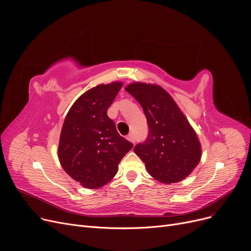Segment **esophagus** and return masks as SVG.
Instances as JSON below:
<instances>
[{
  "label": "esophagus",
  "mask_w": 251,
  "mask_h": 251,
  "mask_svg": "<svg viewBox=\"0 0 251 251\" xmlns=\"http://www.w3.org/2000/svg\"><path fill=\"white\" fill-rule=\"evenodd\" d=\"M126 139H127L128 141H131L132 143H135V137H134V135H133V134L127 135V136H126Z\"/></svg>",
  "instance_id": "obj_1"
}]
</instances>
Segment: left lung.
<instances>
[{"instance_id": "left-lung-1", "label": "left lung", "mask_w": 251, "mask_h": 251, "mask_svg": "<svg viewBox=\"0 0 251 251\" xmlns=\"http://www.w3.org/2000/svg\"><path fill=\"white\" fill-rule=\"evenodd\" d=\"M126 91L140 103L148 120V138L134 151L149 174L166 184L186 178L200 161L201 144L184 114L158 85L133 82Z\"/></svg>"}]
</instances>
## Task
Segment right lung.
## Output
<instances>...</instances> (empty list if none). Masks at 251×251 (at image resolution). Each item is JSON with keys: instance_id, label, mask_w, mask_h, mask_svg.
I'll list each match as a JSON object with an SVG mask.
<instances>
[{"instance_id": "right-lung-1", "label": "right lung", "mask_w": 251, "mask_h": 251, "mask_svg": "<svg viewBox=\"0 0 251 251\" xmlns=\"http://www.w3.org/2000/svg\"><path fill=\"white\" fill-rule=\"evenodd\" d=\"M123 82L98 85L83 93L68 112L58 144L65 172L87 188H100L117 174L133 143L118 134L107 111Z\"/></svg>"}]
</instances>
